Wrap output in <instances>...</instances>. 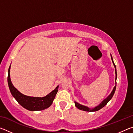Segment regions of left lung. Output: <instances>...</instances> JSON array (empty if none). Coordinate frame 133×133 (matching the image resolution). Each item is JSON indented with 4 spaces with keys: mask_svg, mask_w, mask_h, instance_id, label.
<instances>
[{
    "mask_svg": "<svg viewBox=\"0 0 133 133\" xmlns=\"http://www.w3.org/2000/svg\"><path fill=\"white\" fill-rule=\"evenodd\" d=\"M111 60H112V63L114 64V66L115 67V71H116V85L114 87L113 89H112V91H111V93H110V95L107 97L106 98H105L104 100L103 101V102L100 103V104L98 105L97 106H96V107L93 108V109H90L87 106H85V105H83L82 104H79V103H77L76 102H75V105L76 107L78 108V109H80L81 110H83V111H98V110H100L101 109H102L103 107H104L105 105H106L108 102H109V101L111 100L112 98V96H113L114 93H115V91H116V79H117V71H116V66L115 64H114V63L113 62V60H112V56L111 55Z\"/></svg>",
    "mask_w": 133,
    "mask_h": 133,
    "instance_id": "8db88e82",
    "label": "left lung"
}]
</instances>
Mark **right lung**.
Segmentation results:
<instances>
[{"label":"right lung","instance_id":"right-lung-1","mask_svg":"<svg viewBox=\"0 0 133 133\" xmlns=\"http://www.w3.org/2000/svg\"><path fill=\"white\" fill-rule=\"evenodd\" d=\"M10 66L8 70V82L9 87L13 97L22 107L29 111H40L48 109L50 106L58 91V85L54 90L43 97H36L24 95L13 86L10 80Z\"/></svg>","mask_w":133,"mask_h":133}]
</instances>
